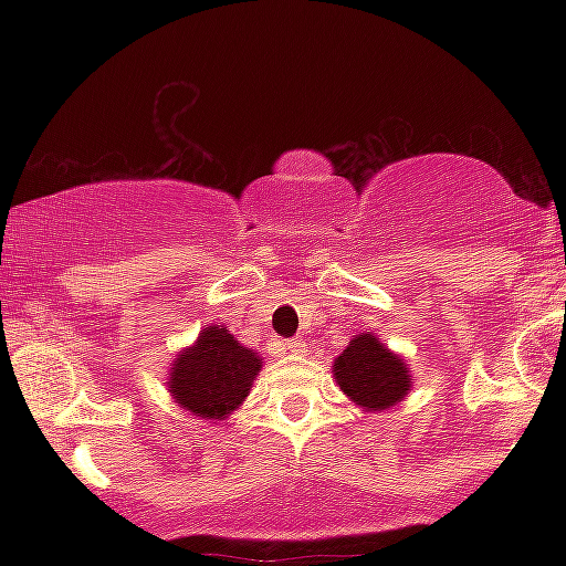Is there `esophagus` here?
Instances as JSON below:
<instances>
[{
	"instance_id": "esophagus-1",
	"label": "esophagus",
	"mask_w": 566,
	"mask_h": 566,
	"mask_svg": "<svg viewBox=\"0 0 566 566\" xmlns=\"http://www.w3.org/2000/svg\"><path fill=\"white\" fill-rule=\"evenodd\" d=\"M284 348H287L290 354H305V343L297 340V337H292V340H284Z\"/></svg>"
}]
</instances>
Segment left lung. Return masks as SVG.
Returning a JSON list of instances; mask_svg holds the SVG:
<instances>
[{"label":"left lung","instance_id":"obj_1","mask_svg":"<svg viewBox=\"0 0 566 566\" xmlns=\"http://www.w3.org/2000/svg\"><path fill=\"white\" fill-rule=\"evenodd\" d=\"M333 378L340 391L367 412L399 405L412 388V375L405 359L382 346L378 335L369 333L350 337L346 350L335 359Z\"/></svg>","mask_w":566,"mask_h":566}]
</instances>
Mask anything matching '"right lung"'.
<instances>
[{"instance_id": "add662e5", "label": "right lung", "mask_w": 566, "mask_h": 566, "mask_svg": "<svg viewBox=\"0 0 566 566\" xmlns=\"http://www.w3.org/2000/svg\"><path fill=\"white\" fill-rule=\"evenodd\" d=\"M261 367L263 359L255 350L244 348L226 327L212 324L172 361L167 391L175 405L218 423L242 407Z\"/></svg>"}]
</instances>
